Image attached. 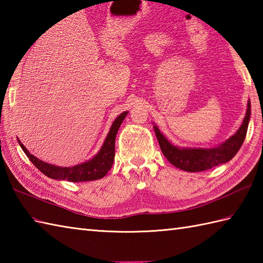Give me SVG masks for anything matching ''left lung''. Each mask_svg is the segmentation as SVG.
<instances>
[{
    "instance_id": "8db88e82",
    "label": "left lung",
    "mask_w": 263,
    "mask_h": 263,
    "mask_svg": "<svg viewBox=\"0 0 263 263\" xmlns=\"http://www.w3.org/2000/svg\"><path fill=\"white\" fill-rule=\"evenodd\" d=\"M251 117V103L248 102L247 114L242 125L234 136L227 139L225 142L214 148H181L172 144L166 137L159 131L157 125H154V130L159 142L161 153L172 165L186 172H202L212 167L225 164L237 154L242 147L245 136H247L249 121Z\"/></svg>"
}]
</instances>
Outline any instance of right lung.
Masks as SVG:
<instances>
[{
	"label": "right lung",
	"instance_id": "1",
	"mask_svg": "<svg viewBox=\"0 0 263 263\" xmlns=\"http://www.w3.org/2000/svg\"><path fill=\"white\" fill-rule=\"evenodd\" d=\"M127 111H124V113L120 114L114 120L113 124H111L109 128L108 135L106 137L98 154L96 156H93L90 160H87L85 163L76 166L61 167L45 163V161L38 159L37 157H35V156L28 152L20 140H18V142L31 163L35 165L43 174H45L49 178H54V180H66L69 182H87L99 180V178H102L107 174L108 171L111 168V165H113L115 157L116 133L119 131L122 122L125 119Z\"/></svg>",
	"mask_w": 263,
	"mask_h": 263
}]
</instances>
